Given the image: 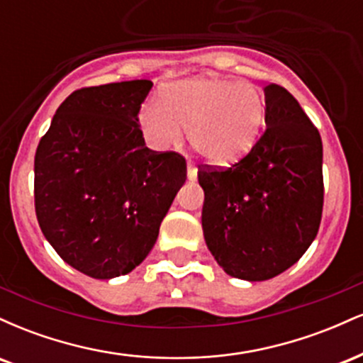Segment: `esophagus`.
I'll use <instances>...</instances> for the list:
<instances>
[{"label": "esophagus", "instance_id": "esophagus-1", "mask_svg": "<svg viewBox=\"0 0 363 363\" xmlns=\"http://www.w3.org/2000/svg\"><path fill=\"white\" fill-rule=\"evenodd\" d=\"M196 177H198V169L194 167L193 162L187 160V179H189L191 182H194Z\"/></svg>", "mask_w": 363, "mask_h": 363}]
</instances>
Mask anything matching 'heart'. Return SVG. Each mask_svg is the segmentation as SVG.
<instances>
[{
  "mask_svg": "<svg viewBox=\"0 0 363 363\" xmlns=\"http://www.w3.org/2000/svg\"><path fill=\"white\" fill-rule=\"evenodd\" d=\"M266 119V102L251 82L194 77L170 83L162 102L141 109L145 136L157 150L189 143L208 164L227 167L251 152Z\"/></svg>",
  "mask_w": 363,
  "mask_h": 363,
  "instance_id": "heart-1",
  "label": "heart"
}]
</instances>
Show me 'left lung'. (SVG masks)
Returning <instances> with one entry per match:
<instances>
[{"label": "left lung", "mask_w": 363, "mask_h": 363, "mask_svg": "<svg viewBox=\"0 0 363 363\" xmlns=\"http://www.w3.org/2000/svg\"><path fill=\"white\" fill-rule=\"evenodd\" d=\"M266 131L227 170H199L203 234L230 277L262 281L309 249L323 215V141L294 95L264 86Z\"/></svg>", "instance_id": "8db88e82"}]
</instances>
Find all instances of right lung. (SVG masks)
I'll use <instances>...</instances> for the list:
<instances>
[{
  "mask_svg": "<svg viewBox=\"0 0 363 363\" xmlns=\"http://www.w3.org/2000/svg\"><path fill=\"white\" fill-rule=\"evenodd\" d=\"M152 86L131 80L73 91L35 152L40 230L62 261L97 280L143 262L186 182L184 158L145 145L138 114Z\"/></svg>",
  "mask_w": 363,
  "mask_h": 363,
  "instance_id": "add662e5",
  "label": "right lung"
}]
</instances>
